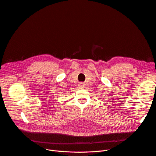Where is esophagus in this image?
<instances>
[{
  "instance_id": "esophagus-1",
  "label": "esophagus",
  "mask_w": 156,
  "mask_h": 156,
  "mask_svg": "<svg viewBox=\"0 0 156 156\" xmlns=\"http://www.w3.org/2000/svg\"><path fill=\"white\" fill-rule=\"evenodd\" d=\"M78 87L80 89H83L84 87V83H80L78 85Z\"/></svg>"
}]
</instances>
